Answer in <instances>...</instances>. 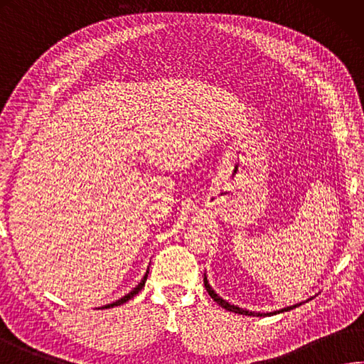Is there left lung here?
Returning a JSON list of instances; mask_svg holds the SVG:
<instances>
[{
  "instance_id": "left-lung-1",
  "label": "left lung",
  "mask_w": 364,
  "mask_h": 364,
  "mask_svg": "<svg viewBox=\"0 0 364 364\" xmlns=\"http://www.w3.org/2000/svg\"><path fill=\"white\" fill-rule=\"evenodd\" d=\"M204 287H205V290H208V293L210 294V298L215 301V303L218 304V306H222L223 309H226V311H230V312H235V314H241V315H252V317H266V315H276V314H280V312H287V311H291V309H294V307H298V306H301V303L299 304H294V306H289V307H284V309H280V311H274V312H252V311H247V309H242V307H237V306H235V304H230L228 301H225L223 298H220L218 296V294L212 290V287L209 285V282H208V277L204 276Z\"/></svg>"
}]
</instances>
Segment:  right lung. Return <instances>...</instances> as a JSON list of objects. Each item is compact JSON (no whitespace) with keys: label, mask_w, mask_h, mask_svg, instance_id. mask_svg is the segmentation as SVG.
<instances>
[{"label":"right lung","mask_w":364,"mask_h":364,"mask_svg":"<svg viewBox=\"0 0 364 364\" xmlns=\"http://www.w3.org/2000/svg\"><path fill=\"white\" fill-rule=\"evenodd\" d=\"M147 276H149V271L146 272V274H144V277H142V280H141V282L138 284V285H136L134 287V289L132 290V291H129L128 294H125V296H123V298H120V299H117V301H115V303H111V304H106V306H102L101 307V309H109V307H114V306H120V304H123V303H127V301H129V299H132L133 296H134V294H138L141 290H142V287L144 285H146V280H147Z\"/></svg>","instance_id":"obj_1"}]
</instances>
